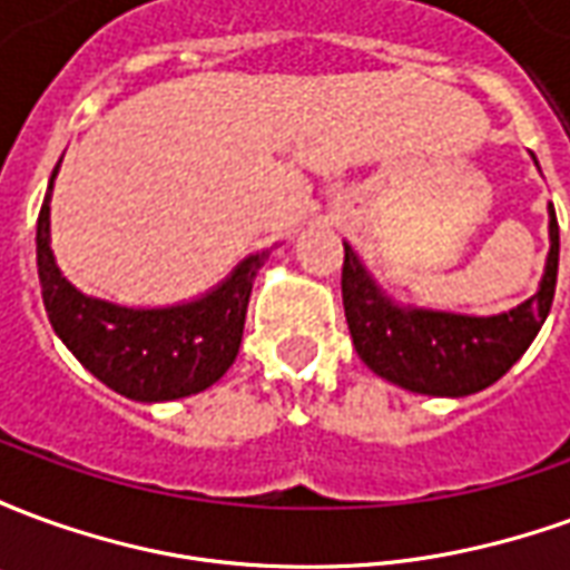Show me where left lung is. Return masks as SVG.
Instances as JSON below:
<instances>
[{
    "instance_id": "1",
    "label": "left lung",
    "mask_w": 570,
    "mask_h": 570,
    "mask_svg": "<svg viewBox=\"0 0 570 570\" xmlns=\"http://www.w3.org/2000/svg\"><path fill=\"white\" fill-rule=\"evenodd\" d=\"M550 259L534 296L498 317L391 305L345 244L342 302L360 360L375 375L430 396L476 394L522 357L547 321L559 277V223L550 207Z\"/></svg>"
}]
</instances>
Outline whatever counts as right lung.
Returning <instances> with one entry per match:
<instances>
[{
    "mask_svg": "<svg viewBox=\"0 0 570 570\" xmlns=\"http://www.w3.org/2000/svg\"><path fill=\"white\" fill-rule=\"evenodd\" d=\"M48 200L36 225L42 302L55 333L81 366L116 394L140 403L179 400L219 382L237 357L253 277L268 259V249L240 262L216 293L191 305L118 308L81 296L60 277L48 247Z\"/></svg>",
    "mask_w": 570,
    "mask_h": 570,
    "instance_id": "right-lung-1",
    "label": "right lung"
}]
</instances>
